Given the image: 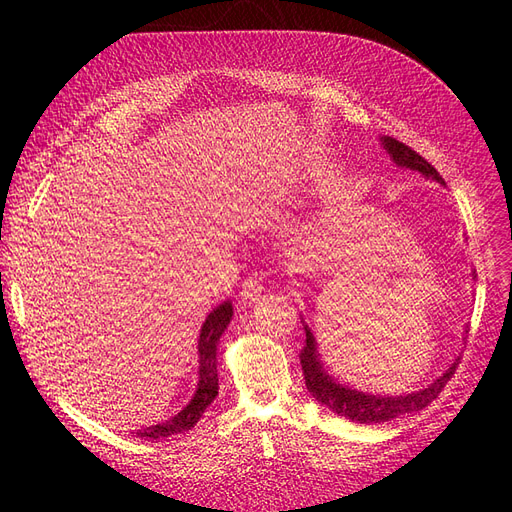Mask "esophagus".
Returning a JSON list of instances; mask_svg holds the SVG:
<instances>
[{
    "instance_id": "obj_1",
    "label": "esophagus",
    "mask_w": 512,
    "mask_h": 512,
    "mask_svg": "<svg viewBox=\"0 0 512 512\" xmlns=\"http://www.w3.org/2000/svg\"><path fill=\"white\" fill-rule=\"evenodd\" d=\"M260 294H262V277L260 275H250V277H245V282H243V286H241V292H239V297H241V301H258L260 299Z\"/></svg>"
}]
</instances>
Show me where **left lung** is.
I'll list each match as a JSON object with an SVG mask.
<instances>
[{"label": "left lung", "mask_w": 512, "mask_h": 512, "mask_svg": "<svg viewBox=\"0 0 512 512\" xmlns=\"http://www.w3.org/2000/svg\"><path fill=\"white\" fill-rule=\"evenodd\" d=\"M382 145L386 151L391 153L395 164L418 170V173H423L425 177L436 179L438 183H444L438 170L433 168L423 156H418V153L412 147H408L406 143H401V141H397V138H391V136H384ZM299 359H301L307 391L316 397L318 404L327 406L335 414L348 418V421H356V423H384V421H391V418H397L401 414L423 410L425 406L431 404L433 399L438 397V393L444 389L446 382L453 378L455 369L459 365V359H455V363L446 369V374H442L438 380H433V384H429L427 389L418 391V393L399 395V397L365 395L359 391L346 389V386L337 384L333 378H329V374L322 369V365L318 361L314 335L307 329V324H305V346L299 354Z\"/></svg>", "instance_id": "obj_1"}]
</instances>
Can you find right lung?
Segmentation results:
<instances>
[{"label": "right lung", "instance_id": "right-lung-1", "mask_svg": "<svg viewBox=\"0 0 512 512\" xmlns=\"http://www.w3.org/2000/svg\"><path fill=\"white\" fill-rule=\"evenodd\" d=\"M232 318V305L230 301L220 303L213 312L207 316L203 329H200L198 339V354H200V367H198V389L192 397V401L185 406L177 416L168 418L166 423L151 425L145 429H138V438H151V440H166L177 433L190 431L200 416L205 414L211 401L218 395V359H215V350H218V342L228 327Z\"/></svg>", "mask_w": 512, "mask_h": 512}]
</instances>
